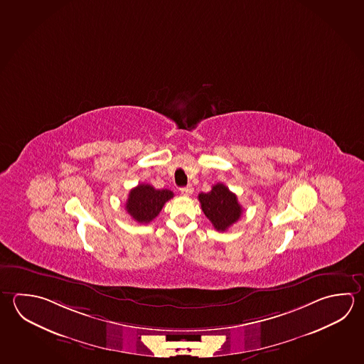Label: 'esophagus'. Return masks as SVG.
<instances>
[{
    "mask_svg": "<svg viewBox=\"0 0 364 364\" xmlns=\"http://www.w3.org/2000/svg\"><path fill=\"white\" fill-rule=\"evenodd\" d=\"M192 192H193V187L191 185L186 186V187L181 188V193L183 196H191Z\"/></svg>",
    "mask_w": 364,
    "mask_h": 364,
    "instance_id": "esophagus-1",
    "label": "esophagus"
}]
</instances>
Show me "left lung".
I'll return each mask as SVG.
<instances>
[{
  "label": "left lung",
  "instance_id": "obj_1",
  "mask_svg": "<svg viewBox=\"0 0 364 364\" xmlns=\"http://www.w3.org/2000/svg\"><path fill=\"white\" fill-rule=\"evenodd\" d=\"M198 201L206 218L212 222L217 231H227L242 214L237 196L223 183L213 186L212 191L201 192L198 195Z\"/></svg>",
  "mask_w": 364,
  "mask_h": 364
}]
</instances>
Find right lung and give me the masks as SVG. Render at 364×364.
<instances>
[{"label":"right lung","instance_id":"add662e5","mask_svg":"<svg viewBox=\"0 0 364 364\" xmlns=\"http://www.w3.org/2000/svg\"><path fill=\"white\" fill-rule=\"evenodd\" d=\"M172 198L171 190H156L151 185L139 183L129 191L126 210L136 222L146 225L158 217L164 204Z\"/></svg>","mask_w":364,"mask_h":364}]
</instances>
